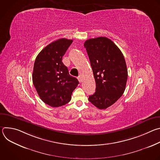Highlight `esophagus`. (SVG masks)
I'll return each mask as SVG.
<instances>
[{"label": "esophagus", "instance_id": "esophagus-1", "mask_svg": "<svg viewBox=\"0 0 160 160\" xmlns=\"http://www.w3.org/2000/svg\"><path fill=\"white\" fill-rule=\"evenodd\" d=\"M78 81H79L80 83H81V82H82V78L81 77H78Z\"/></svg>", "mask_w": 160, "mask_h": 160}]
</instances>
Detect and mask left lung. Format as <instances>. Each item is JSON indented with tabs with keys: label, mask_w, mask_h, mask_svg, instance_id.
Here are the masks:
<instances>
[{
	"label": "left lung",
	"mask_w": 160,
	"mask_h": 160,
	"mask_svg": "<svg viewBox=\"0 0 160 160\" xmlns=\"http://www.w3.org/2000/svg\"><path fill=\"white\" fill-rule=\"evenodd\" d=\"M96 88L88 101L100 109L112 105L123 94L128 72L124 56L112 41L100 37L85 41Z\"/></svg>",
	"instance_id": "1"
}]
</instances>
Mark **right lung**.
Returning a JSON list of instances; mask_svg holds the SVG:
<instances>
[{
  "label": "right lung",
  "mask_w": 160,
  "mask_h": 160,
  "mask_svg": "<svg viewBox=\"0 0 160 160\" xmlns=\"http://www.w3.org/2000/svg\"><path fill=\"white\" fill-rule=\"evenodd\" d=\"M72 42V40L66 38L54 41L40 51L35 61L33 85L42 101L52 107L69 102L79 83L62 62V56Z\"/></svg>",
  "instance_id": "1"
}]
</instances>
